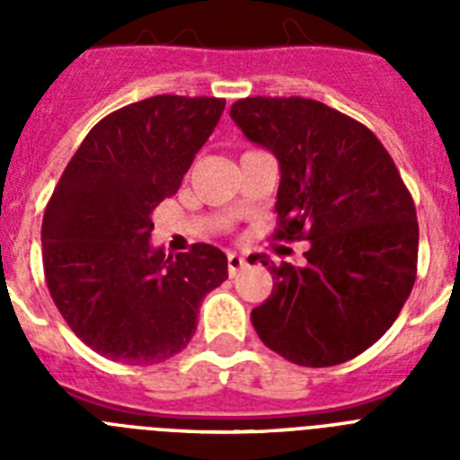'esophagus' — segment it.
Masks as SVG:
<instances>
[{
	"instance_id": "esophagus-1",
	"label": "esophagus",
	"mask_w": 460,
	"mask_h": 460,
	"mask_svg": "<svg viewBox=\"0 0 460 460\" xmlns=\"http://www.w3.org/2000/svg\"><path fill=\"white\" fill-rule=\"evenodd\" d=\"M246 267V255H239V253H227V274L234 276L239 270Z\"/></svg>"
}]
</instances>
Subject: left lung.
<instances>
[{
    "mask_svg": "<svg viewBox=\"0 0 460 460\" xmlns=\"http://www.w3.org/2000/svg\"><path fill=\"white\" fill-rule=\"evenodd\" d=\"M230 117L279 158L271 239L311 242L306 267L255 255L274 279L251 311L260 341L299 367L355 359L392 327L417 279L408 186L371 128L320 101L249 96Z\"/></svg>",
    "mask_w": 460,
    "mask_h": 460,
    "instance_id": "left-lung-1",
    "label": "left lung"
}]
</instances>
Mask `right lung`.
<instances>
[{
    "label": "right lung",
    "instance_id": "right-lung-1",
    "mask_svg": "<svg viewBox=\"0 0 460 460\" xmlns=\"http://www.w3.org/2000/svg\"><path fill=\"white\" fill-rule=\"evenodd\" d=\"M226 99L161 93L93 126L43 214V271L73 334L105 359L147 367L193 339L205 295L227 258L193 243L177 258L152 249V211L177 193Z\"/></svg>",
    "mask_w": 460,
    "mask_h": 460
}]
</instances>
